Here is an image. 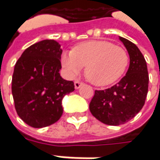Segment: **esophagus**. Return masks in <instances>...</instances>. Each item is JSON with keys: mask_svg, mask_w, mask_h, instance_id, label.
I'll use <instances>...</instances> for the list:
<instances>
[{"mask_svg": "<svg viewBox=\"0 0 160 160\" xmlns=\"http://www.w3.org/2000/svg\"><path fill=\"white\" fill-rule=\"evenodd\" d=\"M82 85V82H80V80H75L74 81V87L76 89H78V88H80V86Z\"/></svg>", "mask_w": 160, "mask_h": 160, "instance_id": "esophagus-1", "label": "esophagus"}]
</instances>
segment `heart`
I'll use <instances>...</instances> for the list:
<instances>
[{
    "label": "heart",
    "mask_w": 160,
    "mask_h": 160,
    "mask_svg": "<svg viewBox=\"0 0 160 160\" xmlns=\"http://www.w3.org/2000/svg\"><path fill=\"white\" fill-rule=\"evenodd\" d=\"M129 62L124 48L106 41H88L65 51L61 64L69 76L80 72L86 65L88 80L96 86H107L118 80Z\"/></svg>",
    "instance_id": "obj_1"
}]
</instances>
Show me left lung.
<instances>
[{
    "label": "left lung",
    "mask_w": 160,
    "mask_h": 160,
    "mask_svg": "<svg viewBox=\"0 0 160 160\" xmlns=\"http://www.w3.org/2000/svg\"><path fill=\"white\" fill-rule=\"evenodd\" d=\"M130 58L128 70L116 85L104 90H96L89 103L92 115L103 124H125L142 110L145 102L149 75L146 61L137 46L123 37Z\"/></svg>",
    "instance_id": "left-lung-1"
}]
</instances>
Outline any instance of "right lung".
Masks as SVG:
<instances>
[{
  "instance_id": "add662e5",
  "label": "right lung",
  "mask_w": 160,
  "mask_h": 160,
  "mask_svg": "<svg viewBox=\"0 0 160 160\" xmlns=\"http://www.w3.org/2000/svg\"><path fill=\"white\" fill-rule=\"evenodd\" d=\"M62 48L54 40L27 48L15 64L12 96L20 118L35 128L57 122L63 114V97L74 90V83L60 76Z\"/></svg>"
}]
</instances>
